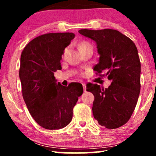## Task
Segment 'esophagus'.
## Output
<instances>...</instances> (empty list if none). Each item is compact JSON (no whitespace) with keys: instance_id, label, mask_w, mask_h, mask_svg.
I'll return each mask as SVG.
<instances>
[{"instance_id":"obj_1","label":"esophagus","mask_w":156,"mask_h":156,"mask_svg":"<svg viewBox=\"0 0 156 156\" xmlns=\"http://www.w3.org/2000/svg\"><path fill=\"white\" fill-rule=\"evenodd\" d=\"M82 84H83V87L84 91H86V84H85V83H82Z\"/></svg>"}]
</instances>
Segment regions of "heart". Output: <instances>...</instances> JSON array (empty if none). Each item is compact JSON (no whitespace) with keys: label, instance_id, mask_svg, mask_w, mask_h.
Masks as SVG:
<instances>
[{"label":"heart","instance_id":"1","mask_svg":"<svg viewBox=\"0 0 156 156\" xmlns=\"http://www.w3.org/2000/svg\"><path fill=\"white\" fill-rule=\"evenodd\" d=\"M79 49H80V51H82V50H83L86 48H88V47H91V44L88 43V42L87 41H82L81 43H80L79 44ZM67 52H68V48H65L64 51H63V54H62V56L65 57L66 56V55L67 54Z\"/></svg>","mask_w":156,"mask_h":156}]
</instances>
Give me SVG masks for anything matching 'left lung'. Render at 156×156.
I'll return each instance as SVG.
<instances>
[{
    "label": "left lung",
    "mask_w": 156,
    "mask_h": 156,
    "mask_svg": "<svg viewBox=\"0 0 156 156\" xmlns=\"http://www.w3.org/2000/svg\"><path fill=\"white\" fill-rule=\"evenodd\" d=\"M82 35L96 42L99 62L94 66L96 74L107 76L112 84L104 89L89 83L87 91L94 96L93 115L99 125L116 129L128 122L140 91L141 65L135 43L120 31L111 29L80 30ZM104 72L105 75H102Z\"/></svg>",
    "instance_id": "1"
}]
</instances>
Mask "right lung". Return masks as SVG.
Returning <instances> with one entry per match:
<instances>
[{
    "mask_svg": "<svg viewBox=\"0 0 156 156\" xmlns=\"http://www.w3.org/2000/svg\"><path fill=\"white\" fill-rule=\"evenodd\" d=\"M73 33H49L31 41L21 53L19 77L23 99L34 120L47 129H59L70 123L73 109L83 93L78 83L64 87L56 83L54 72Z\"/></svg>",
    "mask_w": 156,
    "mask_h": 156,
    "instance_id": "1",
    "label": "right lung"
}]
</instances>
